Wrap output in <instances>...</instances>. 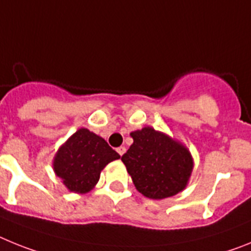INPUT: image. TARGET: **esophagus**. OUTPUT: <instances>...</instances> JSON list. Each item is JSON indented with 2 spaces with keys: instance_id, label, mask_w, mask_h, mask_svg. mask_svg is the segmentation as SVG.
Instances as JSON below:
<instances>
[{
  "instance_id": "1",
  "label": "esophagus",
  "mask_w": 251,
  "mask_h": 251,
  "mask_svg": "<svg viewBox=\"0 0 251 251\" xmlns=\"http://www.w3.org/2000/svg\"><path fill=\"white\" fill-rule=\"evenodd\" d=\"M125 151H126V148L125 147L117 148V152H119L120 155H124V154H125Z\"/></svg>"
}]
</instances>
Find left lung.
I'll use <instances>...</instances> for the list:
<instances>
[{"label": "left lung", "instance_id": "8db88e82", "mask_svg": "<svg viewBox=\"0 0 251 251\" xmlns=\"http://www.w3.org/2000/svg\"><path fill=\"white\" fill-rule=\"evenodd\" d=\"M130 135L134 143L121 160L141 195L163 200L186 188L193 159L183 144L150 126Z\"/></svg>", "mask_w": 251, "mask_h": 251}]
</instances>
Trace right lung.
<instances>
[{
    "mask_svg": "<svg viewBox=\"0 0 251 251\" xmlns=\"http://www.w3.org/2000/svg\"><path fill=\"white\" fill-rule=\"evenodd\" d=\"M119 158L104 139L82 127L56 151L53 168L69 191L87 193L97 184L102 169Z\"/></svg>",
    "mask_w": 251,
    "mask_h": 251,
    "instance_id": "1",
    "label": "right lung"
}]
</instances>
